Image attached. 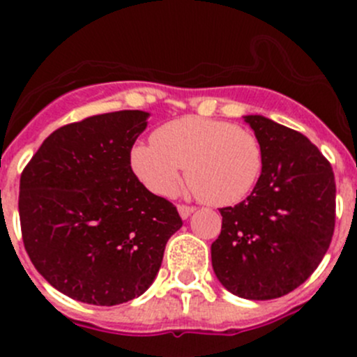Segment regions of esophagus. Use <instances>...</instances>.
I'll list each match as a JSON object with an SVG mask.
<instances>
[{
	"instance_id": "esophagus-1",
	"label": "esophagus",
	"mask_w": 357,
	"mask_h": 357,
	"mask_svg": "<svg viewBox=\"0 0 357 357\" xmlns=\"http://www.w3.org/2000/svg\"><path fill=\"white\" fill-rule=\"evenodd\" d=\"M178 211H179V215H181L183 219L190 218V214H193V211H195V207H192V205H178Z\"/></svg>"
}]
</instances>
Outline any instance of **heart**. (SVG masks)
<instances>
[{
	"mask_svg": "<svg viewBox=\"0 0 357 357\" xmlns=\"http://www.w3.org/2000/svg\"><path fill=\"white\" fill-rule=\"evenodd\" d=\"M181 167L192 190L205 204L233 205L254 190L264 167L261 142L252 131L214 119H174L131 152V169L146 190L171 197Z\"/></svg>",
	"mask_w": 357,
	"mask_h": 357,
	"instance_id": "heart-1",
	"label": "heart"
}]
</instances>
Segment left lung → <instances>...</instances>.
<instances>
[{
  "instance_id": "8db88e82",
  "label": "left lung",
  "mask_w": 357,
  "mask_h": 357,
  "mask_svg": "<svg viewBox=\"0 0 357 357\" xmlns=\"http://www.w3.org/2000/svg\"><path fill=\"white\" fill-rule=\"evenodd\" d=\"M264 153L261 178L235 207L219 208L212 268L226 290L250 301L287 295L325 257L335 229V176L298 131L245 115Z\"/></svg>"
}]
</instances>
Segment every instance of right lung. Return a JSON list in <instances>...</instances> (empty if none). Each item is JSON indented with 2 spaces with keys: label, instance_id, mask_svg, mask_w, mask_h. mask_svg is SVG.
Here are the masks:
<instances>
[{
  "label": "right lung",
  "instance_id": "add662e5",
  "mask_svg": "<svg viewBox=\"0 0 357 357\" xmlns=\"http://www.w3.org/2000/svg\"><path fill=\"white\" fill-rule=\"evenodd\" d=\"M149 114L119 110L63 126L20 176L24 247L43 278L75 301L117 305L155 280L178 208L131 169Z\"/></svg>",
  "mask_w": 357,
  "mask_h": 357
}]
</instances>
